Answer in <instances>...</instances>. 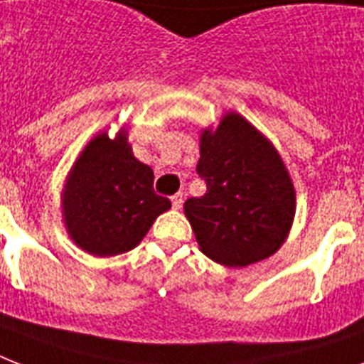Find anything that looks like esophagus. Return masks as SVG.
Instances as JSON below:
<instances>
[{"label":"esophagus","instance_id":"34e87169","mask_svg":"<svg viewBox=\"0 0 364 364\" xmlns=\"http://www.w3.org/2000/svg\"><path fill=\"white\" fill-rule=\"evenodd\" d=\"M171 205H173V210H179L183 205V194L177 193L176 196H171Z\"/></svg>","mask_w":364,"mask_h":364}]
</instances>
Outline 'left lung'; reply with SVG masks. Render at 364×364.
Segmentation results:
<instances>
[{
  "mask_svg": "<svg viewBox=\"0 0 364 364\" xmlns=\"http://www.w3.org/2000/svg\"><path fill=\"white\" fill-rule=\"evenodd\" d=\"M208 191L183 205L200 251L243 268L268 259L293 227L296 193L274 143L236 111L200 134L196 166Z\"/></svg>",
  "mask_w": 364,
  "mask_h": 364,
  "instance_id": "1",
  "label": "left lung"
}]
</instances>
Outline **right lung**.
Here are the masks:
<instances>
[{"label":"right lung","instance_id":"1","mask_svg":"<svg viewBox=\"0 0 364 364\" xmlns=\"http://www.w3.org/2000/svg\"><path fill=\"white\" fill-rule=\"evenodd\" d=\"M153 168L132 153L128 130L100 132L65 176L62 219L77 247L94 257L126 253L143 240L156 217L171 208L154 194Z\"/></svg>","mask_w":364,"mask_h":364}]
</instances>
